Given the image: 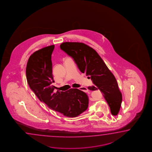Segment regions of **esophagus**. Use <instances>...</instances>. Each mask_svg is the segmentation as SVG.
<instances>
[{
  "instance_id": "1",
  "label": "esophagus",
  "mask_w": 152,
  "mask_h": 152,
  "mask_svg": "<svg viewBox=\"0 0 152 152\" xmlns=\"http://www.w3.org/2000/svg\"><path fill=\"white\" fill-rule=\"evenodd\" d=\"M79 89L83 91V92H87L88 91V89L86 87H80V88H79Z\"/></svg>"
}]
</instances>
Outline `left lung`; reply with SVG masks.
Masks as SVG:
<instances>
[{"label":"left lung","instance_id":"8db88e82","mask_svg":"<svg viewBox=\"0 0 152 152\" xmlns=\"http://www.w3.org/2000/svg\"><path fill=\"white\" fill-rule=\"evenodd\" d=\"M60 48L71 57L82 73L92 80L94 85L88 88L100 91L113 115L119 113L122 102V94L116 79L96 51L83 42H65Z\"/></svg>","mask_w":152,"mask_h":152}]
</instances>
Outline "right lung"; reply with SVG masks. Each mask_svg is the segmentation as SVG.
Segmentation results:
<instances>
[{"label":"right lung","instance_id":"1","mask_svg":"<svg viewBox=\"0 0 152 152\" xmlns=\"http://www.w3.org/2000/svg\"><path fill=\"white\" fill-rule=\"evenodd\" d=\"M54 48V45L45 47L30 56L26 69L27 83L39 100L50 109L64 116L76 117L87 109L88 98L85 93L77 88L54 92L51 61Z\"/></svg>","mask_w":152,"mask_h":152}]
</instances>
